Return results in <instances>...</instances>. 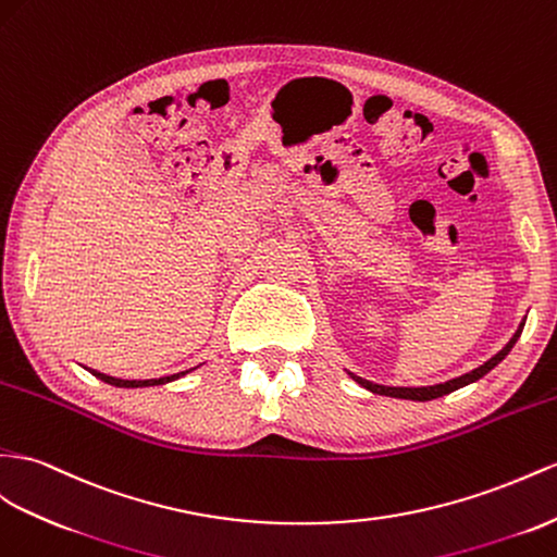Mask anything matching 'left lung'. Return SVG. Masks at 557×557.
<instances>
[{
	"label": "left lung",
	"instance_id": "obj_1",
	"mask_svg": "<svg viewBox=\"0 0 557 557\" xmlns=\"http://www.w3.org/2000/svg\"><path fill=\"white\" fill-rule=\"evenodd\" d=\"M522 326H524V322H520V326H518V332L512 334V338L508 341V344L504 346V350H498L492 360H487L484 364H480L478 369H473V372H468V374H463V376H459V379H451V381H445V383H435V386H421V388H393V386H379V383H372V381H364L362 376H355V374H350L355 381L360 383L362 388H367V391H372V393H376V395H388V397H400V400H419V403H428V400H435V397H442V395H447V393H454V391H459V388H463V386H468V383H473V381H478V379H482L484 374L487 372H492V369L502 362L506 355L510 352V348L516 346V341L520 338V334H522Z\"/></svg>",
	"mask_w": 557,
	"mask_h": 557
}]
</instances>
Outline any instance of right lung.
Listing matches in <instances>:
<instances>
[{
    "instance_id": "1",
    "label": "right lung",
    "mask_w": 557,
    "mask_h": 557,
    "mask_svg": "<svg viewBox=\"0 0 557 557\" xmlns=\"http://www.w3.org/2000/svg\"><path fill=\"white\" fill-rule=\"evenodd\" d=\"M89 372L101 379L106 383H110V386H117V388H143V386H162V383H169V381H176L181 376H185L188 372H181V374H171V376H162V379H148V381H124V379H115V376H108V374H101V372H94V369H89Z\"/></svg>"
}]
</instances>
